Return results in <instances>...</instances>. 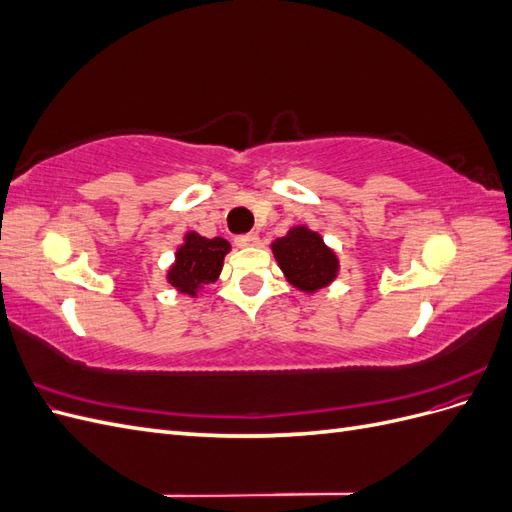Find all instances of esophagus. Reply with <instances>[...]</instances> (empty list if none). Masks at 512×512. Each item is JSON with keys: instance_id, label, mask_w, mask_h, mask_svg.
I'll return each mask as SVG.
<instances>
[{"instance_id": "34e87169", "label": "esophagus", "mask_w": 512, "mask_h": 512, "mask_svg": "<svg viewBox=\"0 0 512 512\" xmlns=\"http://www.w3.org/2000/svg\"><path fill=\"white\" fill-rule=\"evenodd\" d=\"M258 235L256 232H245V235H237L235 237V243L239 245V247H254V245H258Z\"/></svg>"}]
</instances>
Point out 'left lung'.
<instances>
[{"mask_svg":"<svg viewBox=\"0 0 512 512\" xmlns=\"http://www.w3.org/2000/svg\"><path fill=\"white\" fill-rule=\"evenodd\" d=\"M277 265L288 284L303 292H316L329 286L339 271V260L318 232L307 226H294L286 237L271 243Z\"/></svg>","mask_w":512,"mask_h":512,"instance_id":"left-lung-1","label":"left lung"}]
</instances>
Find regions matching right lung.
Segmentation results:
<instances>
[{"label":"right lung","instance_id":"add662e5","mask_svg":"<svg viewBox=\"0 0 512 512\" xmlns=\"http://www.w3.org/2000/svg\"><path fill=\"white\" fill-rule=\"evenodd\" d=\"M230 252V243L222 237H200L198 232H188L177 247L173 267L168 269L166 280L179 292L196 297L198 290L213 284L224 267V256Z\"/></svg>","mask_w":512,"mask_h":512}]
</instances>
